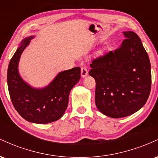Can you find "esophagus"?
Segmentation results:
<instances>
[{
  "label": "esophagus",
  "mask_w": 158,
  "mask_h": 158,
  "mask_svg": "<svg viewBox=\"0 0 158 158\" xmlns=\"http://www.w3.org/2000/svg\"><path fill=\"white\" fill-rule=\"evenodd\" d=\"M88 74V69H87L85 67H82L81 69V77H85Z\"/></svg>",
  "instance_id": "esophagus-1"
}]
</instances>
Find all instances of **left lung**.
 Wrapping results in <instances>:
<instances>
[{
  "label": "left lung",
  "instance_id": "left-lung-1",
  "mask_svg": "<svg viewBox=\"0 0 158 158\" xmlns=\"http://www.w3.org/2000/svg\"><path fill=\"white\" fill-rule=\"evenodd\" d=\"M120 47L94 59L89 75L96 81L98 110L112 118L133 114L146 104L152 84L151 64L139 36L123 32Z\"/></svg>",
  "mask_w": 158,
  "mask_h": 158
}]
</instances>
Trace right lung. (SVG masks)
<instances>
[{
  "mask_svg": "<svg viewBox=\"0 0 158 158\" xmlns=\"http://www.w3.org/2000/svg\"><path fill=\"white\" fill-rule=\"evenodd\" d=\"M35 36L26 37L11 59L7 70V85L12 104L20 115L30 123L46 124L64 115L69 94L80 79L81 68L76 67L59 73L53 80L42 88L26 82L20 75L21 56Z\"/></svg>",
  "mask_w": 158,
  "mask_h": 158,
  "instance_id": "1",
  "label": "right lung"
}]
</instances>
